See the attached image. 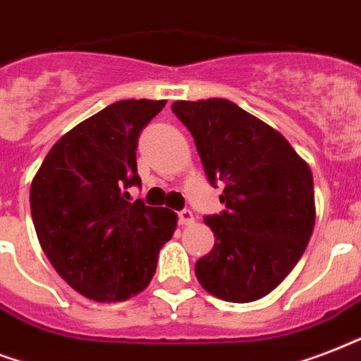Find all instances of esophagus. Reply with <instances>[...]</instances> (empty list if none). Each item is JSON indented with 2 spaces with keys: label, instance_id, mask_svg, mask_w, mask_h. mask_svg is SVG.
<instances>
[{
  "label": "esophagus",
  "instance_id": "34e87169",
  "mask_svg": "<svg viewBox=\"0 0 361 361\" xmlns=\"http://www.w3.org/2000/svg\"><path fill=\"white\" fill-rule=\"evenodd\" d=\"M192 222H194V212L190 211V209H183V211H178V224L190 226Z\"/></svg>",
  "mask_w": 361,
  "mask_h": 361
}]
</instances>
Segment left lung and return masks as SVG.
Segmentation results:
<instances>
[{
    "label": "left lung",
    "mask_w": 361,
    "mask_h": 361,
    "mask_svg": "<svg viewBox=\"0 0 361 361\" xmlns=\"http://www.w3.org/2000/svg\"><path fill=\"white\" fill-rule=\"evenodd\" d=\"M226 211L205 216L214 247L195 262L207 292L231 303L264 298L300 262L314 228L312 173L271 126L228 99L175 102Z\"/></svg>",
    "instance_id": "8db88e82"
}]
</instances>
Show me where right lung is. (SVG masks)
<instances>
[{"label": "right lung", "instance_id": "right-lung-1", "mask_svg": "<svg viewBox=\"0 0 361 361\" xmlns=\"http://www.w3.org/2000/svg\"><path fill=\"white\" fill-rule=\"evenodd\" d=\"M166 102L109 105L49 150L32 180L39 243L58 275L85 298L124 301L149 286L177 214L130 200L141 186L137 139Z\"/></svg>", "mask_w": 361, "mask_h": 361}]
</instances>
